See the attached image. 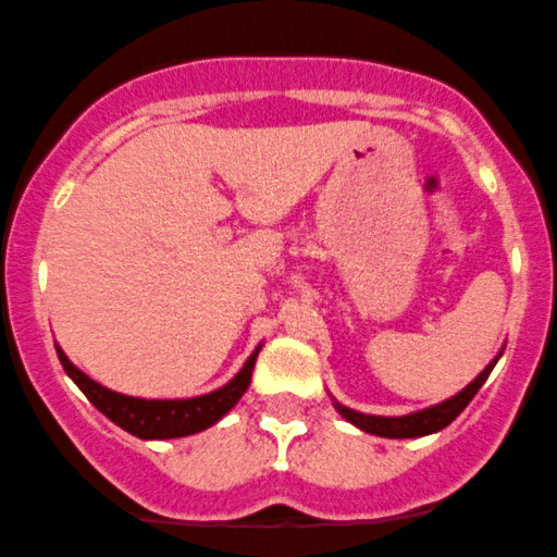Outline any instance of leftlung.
Instances as JSON below:
<instances>
[{"mask_svg": "<svg viewBox=\"0 0 557 557\" xmlns=\"http://www.w3.org/2000/svg\"><path fill=\"white\" fill-rule=\"evenodd\" d=\"M503 351H505V348H499L497 357H494L492 362H488L486 368L481 370L479 375H475L466 388L457 391V394L449 396V399L438 401V405L418 409V412L396 414V418H386V414L357 412V409H351V407L341 405V401H335L333 396H330V399H333V407L338 409L341 418L348 420V423H351V425H357L359 431L372 433V436H383V438H420V436H431V433H438V431H442V428H447L451 420H455L457 414H460L462 409L470 405V399H473V396L479 394V388L486 383L488 372H492L494 364L499 362Z\"/></svg>", "mask_w": 557, "mask_h": 557, "instance_id": "1", "label": "left lung"}]
</instances>
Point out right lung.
<instances>
[{"mask_svg": "<svg viewBox=\"0 0 557 557\" xmlns=\"http://www.w3.org/2000/svg\"><path fill=\"white\" fill-rule=\"evenodd\" d=\"M261 346L264 344H259L250 351V357L246 359L240 372L232 381L224 383L222 388L200 396H189V399H143V396L119 394V391H110L100 386L97 381H91L87 372L78 370L65 357L63 348L54 344L65 375L84 391V396H87L91 405L100 409L108 420H113L115 425L129 431L132 436L145 438V442H152V438L193 436V433H200L213 423H219L248 391Z\"/></svg>", "mask_w": 557, "mask_h": 557, "instance_id": "1", "label": "right lung"}]
</instances>
